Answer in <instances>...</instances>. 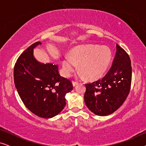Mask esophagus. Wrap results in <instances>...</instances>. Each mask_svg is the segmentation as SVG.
<instances>
[{"label":"esophagus","mask_w":146,"mask_h":146,"mask_svg":"<svg viewBox=\"0 0 146 146\" xmlns=\"http://www.w3.org/2000/svg\"><path fill=\"white\" fill-rule=\"evenodd\" d=\"M78 82H77V81H73L72 82L73 86H76L78 85Z\"/></svg>","instance_id":"obj_1"}]
</instances>
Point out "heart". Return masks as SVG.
<instances>
[{
	"instance_id": "obj_1",
	"label": "heart",
	"mask_w": 146,
	"mask_h": 146,
	"mask_svg": "<svg viewBox=\"0 0 146 146\" xmlns=\"http://www.w3.org/2000/svg\"><path fill=\"white\" fill-rule=\"evenodd\" d=\"M111 60V52L107 46L98 45L78 46L66 55L62 61L63 72L69 76L77 69L80 70L89 80H97L106 72Z\"/></svg>"
}]
</instances>
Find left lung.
Wrapping results in <instances>:
<instances>
[{"label":"left lung","instance_id":"left-lung-1","mask_svg":"<svg viewBox=\"0 0 146 146\" xmlns=\"http://www.w3.org/2000/svg\"><path fill=\"white\" fill-rule=\"evenodd\" d=\"M131 82V66L129 55L116 44L112 65L102 79L86 84L84 101L96 115L104 116L116 111L129 94Z\"/></svg>","mask_w":146,"mask_h":146}]
</instances>
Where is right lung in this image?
Segmentation results:
<instances>
[{
    "label": "right lung",
    "mask_w": 146,
    "mask_h": 146,
    "mask_svg": "<svg viewBox=\"0 0 146 146\" xmlns=\"http://www.w3.org/2000/svg\"><path fill=\"white\" fill-rule=\"evenodd\" d=\"M36 42L25 50L14 68V81L25 106L38 116L51 118L66 105L65 96L73 89L71 81L62 77L58 65L42 64L33 56Z\"/></svg>",
    "instance_id": "obj_1"
}]
</instances>
